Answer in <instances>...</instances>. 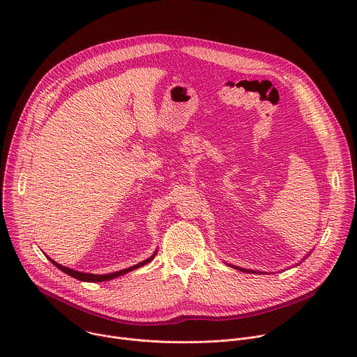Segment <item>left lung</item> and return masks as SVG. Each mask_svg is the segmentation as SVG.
<instances>
[{"instance_id": "1", "label": "left lung", "mask_w": 357, "mask_h": 357, "mask_svg": "<svg viewBox=\"0 0 357 357\" xmlns=\"http://www.w3.org/2000/svg\"><path fill=\"white\" fill-rule=\"evenodd\" d=\"M234 268H237V267H234ZM240 271H243V273H254V271H250V270H245V268H238Z\"/></svg>"}]
</instances>
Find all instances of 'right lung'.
<instances>
[{"instance_id": "obj_1", "label": "right lung", "mask_w": 357, "mask_h": 357, "mask_svg": "<svg viewBox=\"0 0 357 357\" xmlns=\"http://www.w3.org/2000/svg\"><path fill=\"white\" fill-rule=\"evenodd\" d=\"M155 254H157V252H154V256H151L149 259H146V260H144L142 263H138V264H135V266H132V267H130V268H126V270H121V271H117V273H112V274H106V275H96V274L79 273V271H75V270H70V268H66V267H63V266L58 264V263H56V261H54L52 259H49V257H47V259L54 263V266H56L59 270H62L65 274H68V275H70V277H73V278H76V280L86 281V282H101V281H109V280H113V278H116V277H119V275L127 274L128 271H132V270H135V268H139V267L145 266V264H146V263H149L151 260H154Z\"/></svg>"}]
</instances>
